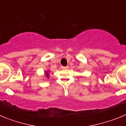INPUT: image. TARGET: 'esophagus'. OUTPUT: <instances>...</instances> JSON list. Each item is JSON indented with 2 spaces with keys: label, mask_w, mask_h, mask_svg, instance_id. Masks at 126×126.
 Instances as JSON below:
<instances>
[{
  "label": "esophagus",
  "mask_w": 126,
  "mask_h": 126,
  "mask_svg": "<svg viewBox=\"0 0 126 126\" xmlns=\"http://www.w3.org/2000/svg\"><path fill=\"white\" fill-rule=\"evenodd\" d=\"M69 67L68 66H62V69H67Z\"/></svg>",
  "instance_id": "1"
}]
</instances>
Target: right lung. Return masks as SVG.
Instances as JSON below:
<instances>
[{
  "mask_svg": "<svg viewBox=\"0 0 126 126\" xmlns=\"http://www.w3.org/2000/svg\"><path fill=\"white\" fill-rule=\"evenodd\" d=\"M45 74H46L47 78H48V77H49V74H48V71H45Z\"/></svg>",
  "mask_w": 126,
  "mask_h": 126,
  "instance_id": "obj_1",
  "label": "right lung"
}]
</instances>
